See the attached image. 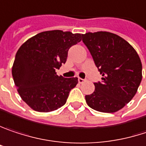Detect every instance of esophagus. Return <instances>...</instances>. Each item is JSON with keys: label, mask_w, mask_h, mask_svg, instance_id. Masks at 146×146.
I'll use <instances>...</instances> for the list:
<instances>
[{"label": "esophagus", "mask_w": 146, "mask_h": 146, "mask_svg": "<svg viewBox=\"0 0 146 146\" xmlns=\"http://www.w3.org/2000/svg\"><path fill=\"white\" fill-rule=\"evenodd\" d=\"M84 82H85V80H84V79H82V78H80V77L78 78V82H79V83H83Z\"/></svg>", "instance_id": "34e87169"}]
</instances>
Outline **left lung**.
<instances>
[{"label":"left lung","instance_id":"obj_1","mask_svg":"<svg viewBox=\"0 0 146 146\" xmlns=\"http://www.w3.org/2000/svg\"><path fill=\"white\" fill-rule=\"evenodd\" d=\"M82 41L102 76L86 102L102 113L122 109L136 94L142 80V64L135 49L120 36L109 32L86 33Z\"/></svg>","mask_w":146,"mask_h":146}]
</instances>
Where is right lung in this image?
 Wrapping results in <instances>:
<instances>
[{"label":"right lung","instance_id":"obj_1","mask_svg":"<svg viewBox=\"0 0 146 146\" xmlns=\"http://www.w3.org/2000/svg\"><path fill=\"white\" fill-rule=\"evenodd\" d=\"M82 36L45 31L27 39L17 50L12 77L21 98L34 111L48 113L65 104L78 79L59 76L55 70L66 62L69 48L81 42Z\"/></svg>","mask_w":146,"mask_h":146}]
</instances>
